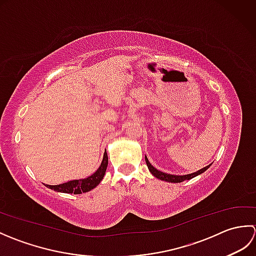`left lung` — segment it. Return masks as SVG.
<instances>
[{"label": "left lung", "mask_w": 256, "mask_h": 256, "mask_svg": "<svg viewBox=\"0 0 256 256\" xmlns=\"http://www.w3.org/2000/svg\"><path fill=\"white\" fill-rule=\"evenodd\" d=\"M145 162H146V165H148V167L150 172H152V175L155 176L156 178L160 179V180L168 182H184V180H189V179H192V178H194L196 176L200 175V174H202L204 172H206L211 166V164H210L208 166L201 168V170H199L198 172H196L188 174V175L178 176V175H170V174H166V172H162L157 170L154 166H152V164L148 162V157H146V156H145Z\"/></svg>", "instance_id": "obj_1"}]
</instances>
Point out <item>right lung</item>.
I'll list each match as a JSON object with an SVG mask.
<instances>
[{"instance_id": "right-lung-1", "label": "right lung", "mask_w": 256, "mask_h": 256, "mask_svg": "<svg viewBox=\"0 0 256 256\" xmlns=\"http://www.w3.org/2000/svg\"><path fill=\"white\" fill-rule=\"evenodd\" d=\"M108 167V154L106 150L104 155H103V160L100 167L98 168V170L92 174L91 176L86 177L84 179H76V180H72L64 184H56V186H50V184H47L48 188H50L55 192H64V194H82V192H88L90 190L96 188L98 184L104 177V174Z\"/></svg>"}]
</instances>
